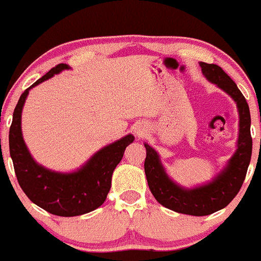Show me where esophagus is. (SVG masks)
<instances>
[{"label": "esophagus", "instance_id": "obj_1", "mask_svg": "<svg viewBox=\"0 0 261 261\" xmlns=\"http://www.w3.org/2000/svg\"><path fill=\"white\" fill-rule=\"evenodd\" d=\"M144 132H146V127H141V125H137V128H136V133L138 134V136H142V134L144 133Z\"/></svg>", "mask_w": 261, "mask_h": 261}]
</instances>
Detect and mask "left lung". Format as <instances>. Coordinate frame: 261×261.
Wrapping results in <instances>:
<instances>
[{
	"label": "left lung",
	"instance_id": "left-lung-1",
	"mask_svg": "<svg viewBox=\"0 0 261 261\" xmlns=\"http://www.w3.org/2000/svg\"><path fill=\"white\" fill-rule=\"evenodd\" d=\"M200 66L203 76L235 101L239 113V137L235 153L211 181L195 187H184L168 176L157 150L144 143L147 150L144 172L152 195L165 207L192 216L211 215L229 205L243 186L252 150L251 118L246 99L235 82L219 65L201 61Z\"/></svg>",
	"mask_w": 261,
	"mask_h": 261
}]
</instances>
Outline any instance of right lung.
<instances>
[{"mask_svg": "<svg viewBox=\"0 0 261 261\" xmlns=\"http://www.w3.org/2000/svg\"><path fill=\"white\" fill-rule=\"evenodd\" d=\"M69 69L68 64H59L21 94L9 134L10 154L20 187L35 205L64 217L88 214L103 205L111 190L113 172L122 161L127 146L134 141V136L127 134L99 149L84 165L71 172L50 170L34 160L21 129L26 98L32 88Z\"/></svg>", "mask_w": 261, "mask_h": 261, "instance_id": "obj_1", "label": "right lung"}]
</instances>
